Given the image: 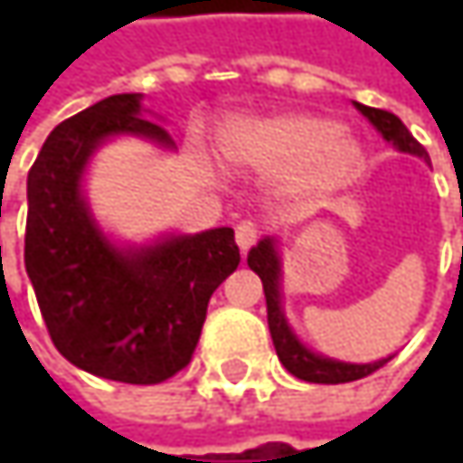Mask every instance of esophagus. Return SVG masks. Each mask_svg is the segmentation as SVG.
<instances>
[{
	"instance_id": "obj_1",
	"label": "esophagus",
	"mask_w": 463,
	"mask_h": 463,
	"mask_svg": "<svg viewBox=\"0 0 463 463\" xmlns=\"http://www.w3.org/2000/svg\"><path fill=\"white\" fill-rule=\"evenodd\" d=\"M257 238H260V228H257L254 222L243 220V222L235 225V241H238V249H241L243 254L257 243Z\"/></svg>"
}]
</instances>
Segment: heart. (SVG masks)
<instances>
[{"label":"heart","mask_w":463,"mask_h":463,"mask_svg":"<svg viewBox=\"0 0 463 463\" xmlns=\"http://www.w3.org/2000/svg\"><path fill=\"white\" fill-rule=\"evenodd\" d=\"M220 152L238 171H287V184L308 195L343 187L362 165L359 144L317 115H273L228 123L220 131Z\"/></svg>","instance_id":"obj_1"}]
</instances>
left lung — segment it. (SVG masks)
<instances>
[{
	"label": "left lung",
	"mask_w": 463,
	"mask_h": 463,
	"mask_svg": "<svg viewBox=\"0 0 463 463\" xmlns=\"http://www.w3.org/2000/svg\"><path fill=\"white\" fill-rule=\"evenodd\" d=\"M356 109L383 134V139L392 141L397 149L402 152H411L418 155L423 160H429V152L423 149V144L416 141V137L405 128V123L394 115V112H386V109H375V107H364V104H356ZM249 268L262 279V292H265V303H268V326H270V337H273V345H276V354L281 359V364L300 381H308V383H348V381H359V378H367L373 375L375 370H381L389 359H381V362H373V364H345V362H335V359H326L319 356L314 351H308L298 337L295 332L289 329V324L284 319V311H281V289H279V257H276V249H273V241L265 238L260 241L249 257H246Z\"/></svg>",
	"instance_id": "left-lung-1"
}]
</instances>
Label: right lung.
<instances>
[{
  "label": "right lung",
  "instance_id": "obj_1",
  "mask_svg": "<svg viewBox=\"0 0 463 463\" xmlns=\"http://www.w3.org/2000/svg\"><path fill=\"white\" fill-rule=\"evenodd\" d=\"M139 93L109 96L52 128L26 182V273L52 345L80 370L152 386L195 354L214 289L241 262L231 228L120 251L80 195L90 152L115 134L171 144Z\"/></svg>",
  "mask_w": 463,
  "mask_h": 463
}]
</instances>
